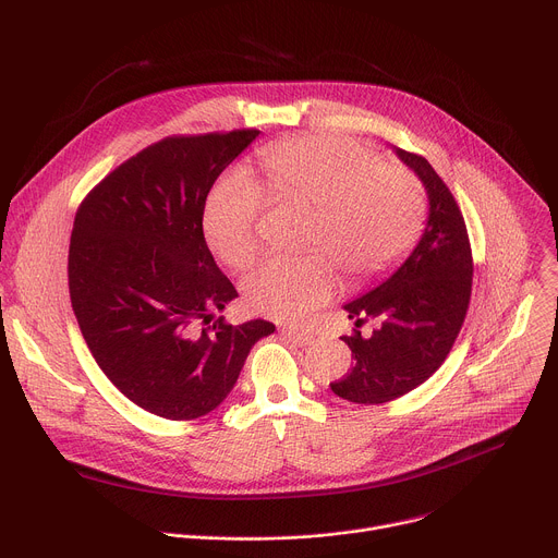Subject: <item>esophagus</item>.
I'll return each instance as SVG.
<instances>
[{
	"label": "esophagus",
	"instance_id": "1",
	"mask_svg": "<svg viewBox=\"0 0 558 558\" xmlns=\"http://www.w3.org/2000/svg\"><path fill=\"white\" fill-rule=\"evenodd\" d=\"M289 342H293L295 347H311L315 342V336L308 333V331H302V329H282L280 331Z\"/></svg>",
	"mask_w": 558,
	"mask_h": 558
}]
</instances>
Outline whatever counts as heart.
<instances>
[{
    "instance_id": "1",
    "label": "heart",
    "mask_w": 558,
    "mask_h": 558,
    "mask_svg": "<svg viewBox=\"0 0 558 558\" xmlns=\"http://www.w3.org/2000/svg\"><path fill=\"white\" fill-rule=\"evenodd\" d=\"M260 166L276 203L313 209L304 238L311 254L269 256L243 282L250 306L280 320H302L333 298L332 262L347 280L373 282L411 252L424 229L426 196L417 177L400 166H381L373 149L349 136L289 138L265 147ZM263 209L260 185L243 172L214 187L205 235L231 269L254 260Z\"/></svg>"
}]
</instances>
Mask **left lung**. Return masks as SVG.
Listing matches in <instances>:
<instances>
[{"mask_svg": "<svg viewBox=\"0 0 558 558\" xmlns=\"http://www.w3.org/2000/svg\"><path fill=\"white\" fill-rule=\"evenodd\" d=\"M397 156L422 179L430 209L404 265L344 304L355 327L377 323L368 338L357 329L342 338L355 364L331 390L355 404H386L424 384L448 357L470 304L472 252L461 209L424 156L400 147Z\"/></svg>", "mask_w": 558, "mask_h": 558, "instance_id": "1", "label": "left lung"}]
</instances>
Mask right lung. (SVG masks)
<instances>
[{
	"label": "right lung",
	"instance_id": "obj_1",
	"mask_svg": "<svg viewBox=\"0 0 558 558\" xmlns=\"http://www.w3.org/2000/svg\"><path fill=\"white\" fill-rule=\"evenodd\" d=\"M260 132L174 134L147 145L82 201L68 252L78 329L108 379L158 417L187 422L233 388L267 320L227 325L238 298L205 243V201Z\"/></svg>",
	"mask_w": 558,
	"mask_h": 558
}]
</instances>
